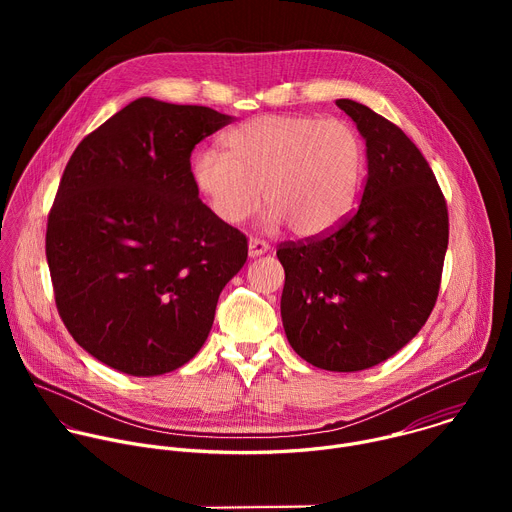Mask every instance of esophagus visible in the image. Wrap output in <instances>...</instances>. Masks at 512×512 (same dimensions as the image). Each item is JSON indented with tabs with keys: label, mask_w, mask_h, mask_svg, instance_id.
<instances>
[{
	"label": "esophagus",
	"mask_w": 512,
	"mask_h": 512,
	"mask_svg": "<svg viewBox=\"0 0 512 512\" xmlns=\"http://www.w3.org/2000/svg\"><path fill=\"white\" fill-rule=\"evenodd\" d=\"M267 251H269V245L265 241H259V239L249 241V257H261Z\"/></svg>",
	"instance_id": "34e87169"
}]
</instances>
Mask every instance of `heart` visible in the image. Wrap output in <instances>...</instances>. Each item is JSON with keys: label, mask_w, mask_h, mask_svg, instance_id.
<instances>
[{"label": "heart", "mask_w": 512, "mask_h": 512, "mask_svg": "<svg viewBox=\"0 0 512 512\" xmlns=\"http://www.w3.org/2000/svg\"><path fill=\"white\" fill-rule=\"evenodd\" d=\"M192 180L212 212L229 225L249 218L263 198V223H289L300 237H320L352 210L364 150L352 125L316 115H259L223 135V152L194 154Z\"/></svg>", "instance_id": "b5f03b06"}]
</instances>
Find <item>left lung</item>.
I'll list each match as a JSON object with an SVG mask.
<instances>
[{
    "label": "left lung",
    "instance_id": "8db88e82",
    "mask_svg": "<svg viewBox=\"0 0 512 512\" xmlns=\"http://www.w3.org/2000/svg\"><path fill=\"white\" fill-rule=\"evenodd\" d=\"M336 105L367 143V184L336 231L277 249L281 322L306 362L356 373L397 354L427 322L448 249V208L397 125L350 99Z\"/></svg>",
    "mask_w": 512,
    "mask_h": 512
}]
</instances>
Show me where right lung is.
I'll use <instances>...</instances> for the list:
<instances>
[{"label": "right lung", "mask_w": 512, "mask_h": 512, "mask_svg": "<svg viewBox=\"0 0 512 512\" xmlns=\"http://www.w3.org/2000/svg\"><path fill=\"white\" fill-rule=\"evenodd\" d=\"M233 121L208 107L131 101L70 156L48 214L58 314L91 356L131 377L180 369L208 338L247 239L192 180L194 145Z\"/></svg>", "instance_id": "right-lung-1"}]
</instances>
